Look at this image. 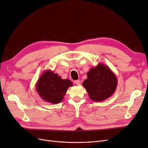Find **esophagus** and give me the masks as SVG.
<instances>
[{
  "mask_svg": "<svg viewBox=\"0 0 148 148\" xmlns=\"http://www.w3.org/2000/svg\"><path fill=\"white\" fill-rule=\"evenodd\" d=\"M74 83L77 85H79V84H80V82L79 81V80H75Z\"/></svg>",
  "mask_w": 148,
  "mask_h": 148,
  "instance_id": "34e87169",
  "label": "esophagus"
}]
</instances>
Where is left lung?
<instances>
[{
	"instance_id": "left-lung-1",
	"label": "left lung",
	"mask_w": 148,
	"mask_h": 148,
	"mask_svg": "<svg viewBox=\"0 0 148 148\" xmlns=\"http://www.w3.org/2000/svg\"><path fill=\"white\" fill-rule=\"evenodd\" d=\"M117 83V77L109 67L99 63L90 69L82 84L91 100L101 102L112 96Z\"/></svg>"
}]
</instances>
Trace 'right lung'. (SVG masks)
I'll list each match as a JSON object with an SVG mask.
<instances>
[{
    "mask_svg": "<svg viewBox=\"0 0 148 148\" xmlns=\"http://www.w3.org/2000/svg\"><path fill=\"white\" fill-rule=\"evenodd\" d=\"M72 86L70 79H62L57 73L47 70L40 76L35 86L42 99L52 104H59L64 99L67 89Z\"/></svg>",
    "mask_w": 148,
    "mask_h": 148,
    "instance_id": "right-lung-1",
    "label": "right lung"
}]
</instances>
